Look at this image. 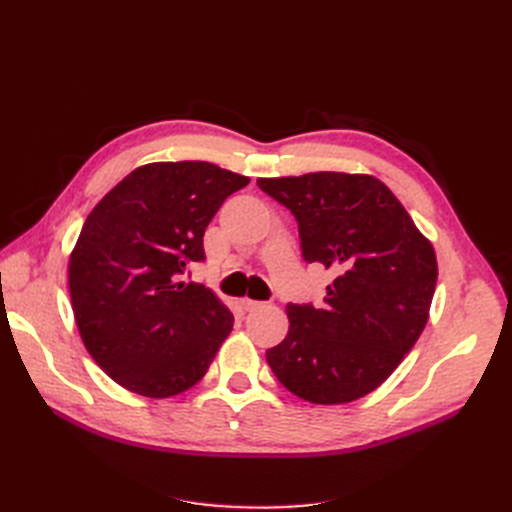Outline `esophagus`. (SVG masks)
<instances>
[{"label":"esophagus","instance_id":"1","mask_svg":"<svg viewBox=\"0 0 512 512\" xmlns=\"http://www.w3.org/2000/svg\"><path fill=\"white\" fill-rule=\"evenodd\" d=\"M239 305H241V307L245 309V312H254V309L262 307V303H260V301H254V299H247V297L239 299Z\"/></svg>","mask_w":512,"mask_h":512}]
</instances>
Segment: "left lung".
Returning a JSON list of instances; mask_svg holds the SVG:
<instances>
[{
  "instance_id": "obj_1",
  "label": "left lung",
  "mask_w": 512,
  "mask_h": 512,
  "mask_svg": "<svg viewBox=\"0 0 512 512\" xmlns=\"http://www.w3.org/2000/svg\"><path fill=\"white\" fill-rule=\"evenodd\" d=\"M292 211L307 262L335 273L324 305L286 307L267 363L290 393L335 406L376 391L421 337L438 280L431 241L371 175L307 173L258 179Z\"/></svg>"
}]
</instances>
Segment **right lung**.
Masks as SVG:
<instances>
[{
    "label": "right lung",
    "mask_w": 512,
    "mask_h": 512,
    "mask_svg": "<svg viewBox=\"0 0 512 512\" xmlns=\"http://www.w3.org/2000/svg\"><path fill=\"white\" fill-rule=\"evenodd\" d=\"M247 183L209 162H153L87 215L68 262L72 312L87 352L123 389L164 399L207 374L232 314L181 275L205 260V228Z\"/></svg>",
    "instance_id": "add662e5"
}]
</instances>
